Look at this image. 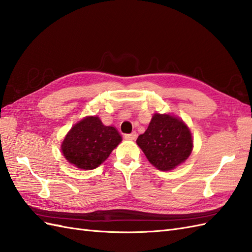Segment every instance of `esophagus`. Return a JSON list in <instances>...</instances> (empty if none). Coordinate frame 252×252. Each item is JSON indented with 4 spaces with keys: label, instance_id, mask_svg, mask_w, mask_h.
Segmentation results:
<instances>
[{
    "label": "esophagus",
    "instance_id": "esophagus-1",
    "mask_svg": "<svg viewBox=\"0 0 252 252\" xmlns=\"http://www.w3.org/2000/svg\"><path fill=\"white\" fill-rule=\"evenodd\" d=\"M136 136H137V134H136L135 132H133V133H131V134H126V135H125V138H126V139L133 140V139H135V138H136Z\"/></svg>",
    "mask_w": 252,
    "mask_h": 252
}]
</instances>
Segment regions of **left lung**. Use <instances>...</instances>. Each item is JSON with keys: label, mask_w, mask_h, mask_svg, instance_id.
I'll return each instance as SVG.
<instances>
[{"label": "left lung", "mask_w": 252, "mask_h": 252, "mask_svg": "<svg viewBox=\"0 0 252 252\" xmlns=\"http://www.w3.org/2000/svg\"><path fill=\"white\" fill-rule=\"evenodd\" d=\"M136 143L151 164L163 172L185 162L193 148L189 127L178 117L168 114H155Z\"/></svg>", "instance_id": "1"}]
</instances>
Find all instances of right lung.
Instances as JSON below:
<instances>
[{"mask_svg":"<svg viewBox=\"0 0 252 252\" xmlns=\"http://www.w3.org/2000/svg\"><path fill=\"white\" fill-rule=\"evenodd\" d=\"M122 137L114 126H106L98 117L89 116L77 122L61 145L64 158L80 169H93L107 159Z\"/></svg>","mask_w":252,"mask_h":252,"instance_id":"obj_1","label":"right lung"}]
</instances>
